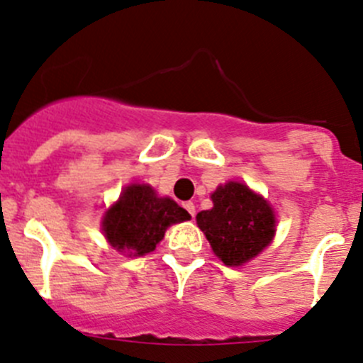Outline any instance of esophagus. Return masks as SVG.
Wrapping results in <instances>:
<instances>
[{
  "label": "esophagus",
  "mask_w": 363,
  "mask_h": 363,
  "mask_svg": "<svg viewBox=\"0 0 363 363\" xmlns=\"http://www.w3.org/2000/svg\"><path fill=\"white\" fill-rule=\"evenodd\" d=\"M183 208H185V210L189 211V213L192 215V217H194V215H196V204H194L192 201H186V203H183Z\"/></svg>",
  "instance_id": "34e87169"
}]
</instances>
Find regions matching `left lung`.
<instances>
[{
  "mask_svg": "<svg viewBox=\"0 0 363 363\" xmlns=\"http://www.w3.org/2000/svg\"><path fill=\"white\" fill-rule=\"evenodd\" d=\"M213 208L199 211L197 225L228 267L256 257L275 235V215L267 201L247 185L229 182L211 194Z\"/></svg>",
  "mask_w": 363,
  "mask_h": 363,
  "instance_id": "8db88e82",
  "label": "left lung"
}]
</instances>
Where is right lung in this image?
I'll return each mask as SVG.
<instances>
[{"instance_id":"obj_1","label":"right lung","mask_w":363,"mask_h":363,"mask_svg":"<svg viewBox=\"0 0 363 363\" xmlns=\"http://www.w3.org/2000/svg\"><path fill=\"white\" fill-rule=\"evenodd\" d=\"M189 218V211L169 197H157L150 185H130L107 210L102 229L114 249L128 250L130 256H145L155 250L171 224Z\"/></svg>"}]
</instances>
